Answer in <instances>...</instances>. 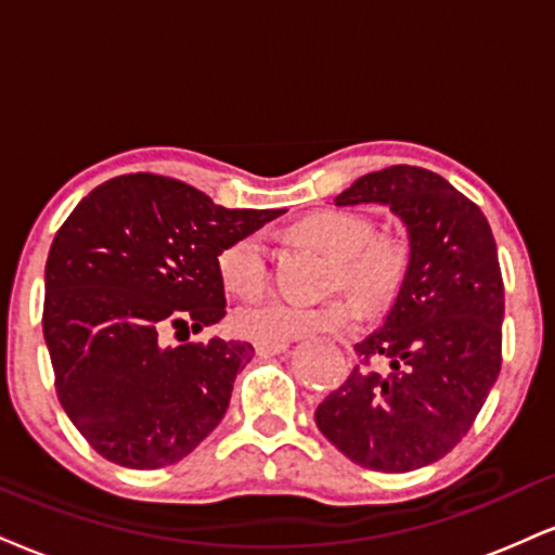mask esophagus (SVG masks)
<instances>
[{
    "mask_svg": "<svg viewBox=\"0 0 555 555\" xmlns=\"http://www.w3.org/2000/svg\"><path fill=\"white\" fill-rule=\"evenodd\" d=\"M286 341H256V353L258 357H273V353L286 351Z\"/></svg>",
    "mask_w": 555,
    "mask_h": 555,
    "instance_id": "obj_1",
    "label": "esophagus"
}]
</instances>
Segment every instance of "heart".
<instances>
[{
  "mask_svg": "<svg viewBox=\"0 0 555 555\" xmlns=\"http://www.w3.org/2000/svg\"><path fill=\"white\" fill-rule=\"evenodd\" d=\"M295 235L315 243L336 266L331 289H351L370 310L396 302L411 271V245L396 232L372 235V222L357 211H318L295 227ZM219 276L237 297H258L271 284V253L266 237L253 232L230 243L217 258ZM351 295H338L318 305L271 297L240 307L235 325L258 341H289L318 333H353L362 325L364 308Z\"/></svg>",
  "mask_w": 555,
  "mask_h": 555,
  "instance_id": "obj_1",
  "label": "heart"
}]
</instances>
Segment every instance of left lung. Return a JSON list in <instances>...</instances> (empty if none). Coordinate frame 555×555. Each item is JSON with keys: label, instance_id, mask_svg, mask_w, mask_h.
I'll return each mask as SVG.
<instances>
[{"label": "left lung", "instance_id": "obj_1", "mask_svg": "<svg viewBox=\"0 0 555 555\" xmlns=\"http://www.w3.org/2000/svg\"><path fill=\"white\" fill-rule=\"evenodd\" d=\"M370 202L409 227L411 271L383 331L353 346L359 364L318 405L315 424L351 463L409 473L470 431L502 372L504 279L483 211L437 172L390 165L336 198Z\"/></svg>", "mask_w": 555, "mask_h": 555}]
</instances>
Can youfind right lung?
Masks as SVG:
<instances>
[{"instance_id": "1", "label": "right lung", "mask_w": 555, "mask_h": 555, "mask_svg": "<svg viewBox=\"0 0 555 555\" xmlns=\"http://www.w3.org/2000/svg\"><path fill=\"white\" fill-rule=\"evenodd\" d=\"M279 209H224L183 180L129 172L66 217L46 260L43 338L66 416L133 470L183 460L224 418L245 341L165 346L224 318L217 258Z\"/></svg>"}]
</instances>
